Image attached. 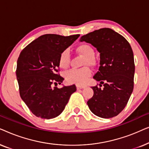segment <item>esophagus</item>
Returning a JSON list of instances; mask_svg holds the SVG:
<instances>
[{"mask_svg": "<svg viewBox=\"0 0 149 149\" xmlns=\"http://www.w3.org/2000/svg\"><path fill=\"white\" fill-rule=\"evenodd\" d=\"M77 87L78 89H83L86 87V85H77Z\"/></svg>", "mask_w": 149, "mask_h": 149, "instance_id": "1", "label": "esophagus"}]
</instances>
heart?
Here are the masks:
<instances>
[{"label":"heart","instance_id":"heart-1","mask_svg":"<svg viewBox=\"0 0 149 149\" xmlns=\"http://www.w3.org/2000/svg\"><path fill=\"white\" fill-rule=\"evenodd\" d=\"M77 53L84 57L83 60L82 66L93 65L95 64V51L91 45L88 44H81L76 48ZM70 64V56L67 49L61 53L58 59L59 67L62 69H66ZM91 72L87 67L80 69H72L65 74L66 81L70 83H76L82 85L86 82L87 79L90 77Z\"/></svg>","mask_w":149,"mask_h":149}]
</instances>
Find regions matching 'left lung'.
<instances>
[{
    "instance_id": "1",
    "label": "left lung",
    "mask_w": 149,
    "mask_h": 149,
    "mask_svg": "<svg viewBox=\"0 0 149 149\" xmlns=\"http://www.w3.org/2000/svg\"><path fill=\"white\" fill-rule=\"evenodd\" d=\"M80 40L91 43L100 54L99 70L93 76L100 87H91L93 95L87 105L100 117H115L127 105L133 91L135 64L131 46L123 36L108 28L89 32Z\"/></svg>"
}]
</instances>
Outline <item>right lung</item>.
<instances>
[{
    "mask_svg": "<svg viewBox=\"0 0 149 149\" xmlns=\"http://www.w3.org/2000/svg\"><path fill=\"white\" fill-rule=\"evenodd\" d=\"M79 36L44 34L20 53L16 68L19 94L36 117L46 119L58 117L77 90L74 85L62 88L52 86L64 79L59 74V56Z\"/></svg>",
    "mask_w": 149,
    "mask_h": 149,
    "instance_id": "obj_1",
    "label": "right lung"
}]
</instances>
